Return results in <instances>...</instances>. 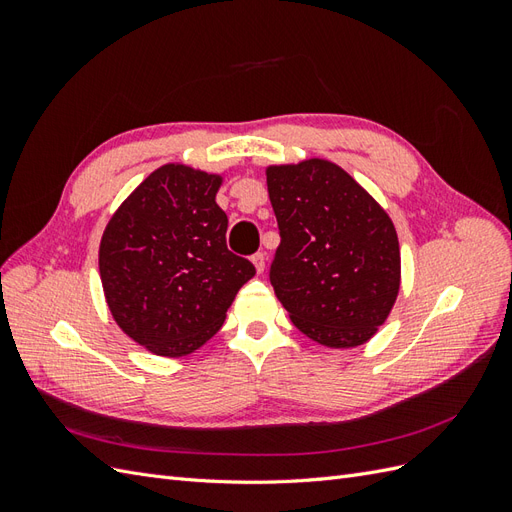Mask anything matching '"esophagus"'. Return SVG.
Wrapping results in <instances>:
<instances>
[{
	"label": "esophagus",
	"instance_id": "1",
	"mask_svg": "<svg viewBox=\"0 0 512 512\" xmlns=\"http://www.w3.org/2000/svg\"><path fill=\"white\" fill-rule=\"evenodd\" d=\"M252 262H254V267H256V271H258V273L265 271V265H267V258H265V254H262V252H256V254L252 256Z\"/></svg>",
	"mask_w": 512,
	"mask_h": 512
}]
</instances>
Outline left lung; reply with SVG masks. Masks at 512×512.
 Listing matches in <instances>:
<instances>
[{"label":"left lung","mask_w":512,"mask_h":512,"mask_svg":"<svg viewBox=\"0 0 512 512\" xmlns=\"http://www.w3.org/2000/svg\"><path fill=\"white\" fill-rule=\"evenodd\" d=\"M280 228L269 280L294 327L329 348L376 333L399 292V241L386 211L327 160L267 170Z\"/></svg>","instance_id":"8db88e82"}]
</instances>
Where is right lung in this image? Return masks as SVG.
I'll return each mask as SVG.
<instances>
[{
	"label": "right lung",
	"instance_id": "1",
	"mask_svg": "<svg viewBox=\"0 0 512 512\" xmlns=\"http://www.w3.org/2000/svg\"><path fill=\"white\" fill-rule=\"evenodd\" d=\"M220 177L166 164L108 222L100 243L106 303L134 342L162 356L203 346L256 269L226 245Z\"/></svg>",
	"mask_w": 512,
	"mask_h": 512
}]
</instances>
